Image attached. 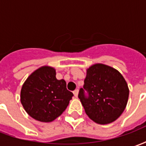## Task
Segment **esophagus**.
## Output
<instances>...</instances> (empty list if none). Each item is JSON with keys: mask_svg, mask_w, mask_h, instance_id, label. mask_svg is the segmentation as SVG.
<instances>
[{"mask_svg": "<svg viewBox=\"0 0 146 146\" xmlns=\"http://www.w3.org/2000/svg\"><path fill=\"white\" fill-rule=\"evenodd\" d=\"M78 93H79V90H78V89H76V90L73 92L74 96H75V97H77V96H78Z\"/></svg>", "mask_w": 146, "mask_h": 146, "instance_id": "esophagus-1", "label": "esophagus"}]
</instances>
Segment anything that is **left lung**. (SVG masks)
<instances>
[{
	"mask_svg": "<svg viewBox=\"0 0 146 146\" xmlns=\"http://www.w3.org/2000/svg\"><path fill=\"white\" fill-rule=\"evenodd\" d=\"M128 97V86L121 73L101 63L87 70L84 88L80 89L78 95L86 114L99 124L110 123L119 118Z\"/></svg>",
	"mask_w": 146,
	"mask_h": 146,
	"instance_id": "left-lung-1",
	"label": "left lung"
}]
</instances>
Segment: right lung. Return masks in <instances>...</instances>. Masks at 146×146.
I'll list each match as a JSON object with an SVG mask.
<instances>
[{"label": "right lung", "instance_id": "right-lung-1", "mask_svg": "<svg viewBox=\"0 0 146 146\" xmlns=\"http://www.w3.org/2000/svg\"><path fill=\"white\" fill-rule=\"evenodd\" d=\"M53 67L41 66L28 76L21 89V103L29 115L40 122H51L66 109L73 94L63 79L57 80Z\"/></svg>", "mask_w": 146, "mask_h": 146}]
</instances>
